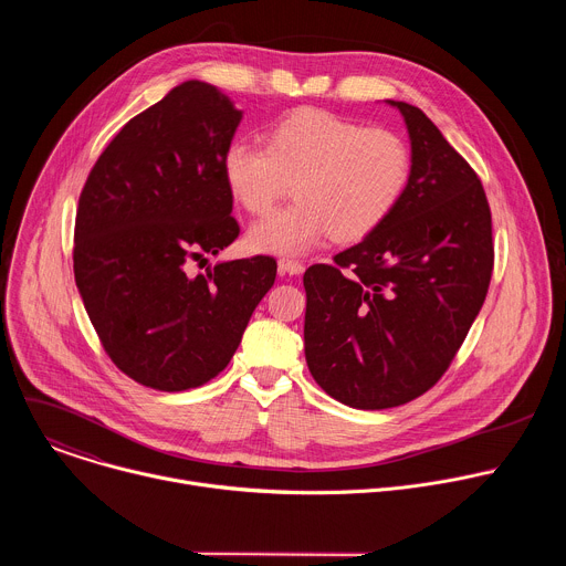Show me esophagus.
<instances>
[{"label": "esophagus", "instance_id": "obj_1", "mask_svg": "<svg viewBox=\"0 0 566 566\" xmlns=\"http://www.w3.org/2000/svg\"><path fill=\"white\" fill-rule=\"evenodd\" d=\"M277 269H280L282 275H300L304 271V266L297 260H291V258H282L277 262Z\"/></svg>", "mask_w": 566, "mask_h": 566}]
</instances>
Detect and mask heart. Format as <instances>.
<instances>
[{
	"label": "heart",
	"instance_id": "1",
	"mask_svg": "<svg viewBox=\"0 0 566 566\" xmlns=\"http://www.w3.org/2000/svg\"><path fill=\"white\" fill-rule=\"evenodd\" d=\"M230 197L253 214L286 190L295 201L249 230V247L269 255H302L332 237L352 244L371 234L410 184L408 143L385 127H363L322 109H295L266 134V147L230 140L221 154Z\"/></svg>",
	"mask_w": 566,
	"mask_h": 566
}]
</instances>
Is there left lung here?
Segmentation results:
<instances>
[{
    "label": "left lung",
    "instance_id": "left-lung-1",
    "mask_svg": "<svg viewBox=\"0 0 566 566\" xmlns=\"http://www.w3.org/2000/svg\"><path fill=\"white\" fill-rule=\"evenodd\" d=\"M387 105L410 136L408 190L336 264L304 273L308 371L356 410L402 406L443 376L486 300L495 258L474 170L419 107Z\"/></svg>",
    "mask_w": 566,
    "mask_h": 566
}]
</instances>
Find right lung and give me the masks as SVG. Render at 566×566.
Returning <instances> with one entry per match:
<instances>
[{
	"mask_svg": "<svg viewBox=\"0 0 566 566\" xmlns=\"http://www.w3.org/2000/svg\"><path fill=\"white\" fill-rule=\"evenodd\" d=\"M241 109L186 80L134 116L98 156L75 214L73 273L92 325L136 382L184 391L214 378L275 282L273 258L190 262L237 239L221 154Z\"/></svg>",
	"mask_w": 566,
	"mask_h": 566,
	"instance_id": "add662e5",
	"label": "right lung"
}]
</instances>
